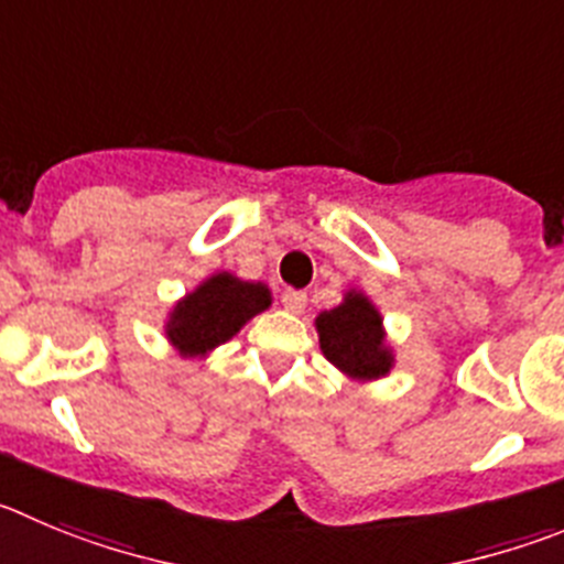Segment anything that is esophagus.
<instances>
[{"label":"esophagus","mask_w":564,"mask_h":564,"mask_svg":"<svg viewBox=\"0 0 564 564\" xmlns=\"http://www.w3.org/2000/svg\"><path fill=\"white\" fill-rule=\"evenodd\" d=\"M281 303L289 314H303V308H306V294L286 289V292L281 294Z\"/></svg>","instance_id":"1"}]
</instances>
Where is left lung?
I'll list each match as a JSON object with an SVG mask.
<instances>
[{
	"label": "left lung",
	"mask_w": 564,
	"mask_h": 564,
	"mask_svg": "<svg viewBox=\"0 0 564 564\" xmlns=\"http://www.w3.org/2000/svg\"><path fill=\"white\" fill-rule=\"evenodd\" d=\"M314 328L325 359L350 381H378L394 367L381 312L361 289H347L339 306L317 314Z\"/></svg>",
	"instance_id": "obj_1"
}]
</instances>
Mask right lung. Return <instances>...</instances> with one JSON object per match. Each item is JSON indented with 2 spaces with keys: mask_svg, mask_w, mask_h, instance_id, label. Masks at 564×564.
<instances>
[{
  "mask_svg": "<svg viewBox=\"0 0 564 564\" xmlns=\"http://www.w3.org/2000/svg\"><path fill=\"white\" fill-rule=\"evenodd\" d=\"M270 306L272 292L267 283L217 270L170 308L163 336L183 359H205Z\"/></svg>",
  "mask_w": 564,
  "mask_h": 564,
  "instance_id": "add662e5",
  "label": "right lung"
}]
</instances>
